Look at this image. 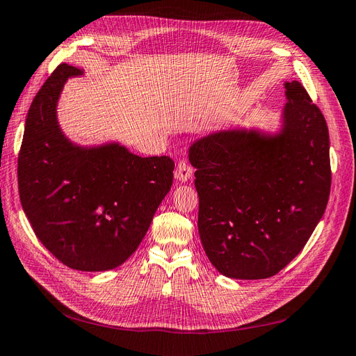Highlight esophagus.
<instances>
[{
	"mask_svg": "<svg viewBox=\"0 0 356 356\" xmlns=\"http://www.w3.org/2000/svg\"><path fill=\"white\" fill-rule=\"evenodd\" d=\"M193 175V166L188 163L186 160H181L178 161L177 169H175V178L181 182H186L191 178Z\"/></svg>",
	"mask_w": 356,
	"mask_h": 356,
	"instance_id": "obj_1",
	"label": "esophagus"
}]
</instances>
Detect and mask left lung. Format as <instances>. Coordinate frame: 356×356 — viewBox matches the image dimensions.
Listing matches in <instances>:
<instances>
[{"label": "left lung", "mask_w": 356, "mask_h": 356, "mask_svg": "<svg viewBox=\"0 0 356 356\" xmlns=\"http://www.w3.org/2000/svg\"><path fill=\"white\" fill-rule=\"evenodd\" d=\"M282 131L215 132L191 145L197 227L217 270L234 279L275 276L303 250L325 212L330 135L300 81L285 83Z\"/></svg>", "instance_id": "1"}]
</instances>
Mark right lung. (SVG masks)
I'll use <instances>...</instances> for the list:
<instances>
[{
    "label": "right lung",
    "mask_w": 356,
    "mask_h": 356,
    "mask_svg": "<svg viewBox=\"0 0 356 356\" xmlns=\"http://www.w3.org/2000/svg\"><path fill=\"white\" fill-rule=\"evenodd\" d=\"M83 71L51 72L28 111L17 157L19 197L40 242L83 272L111 270L131 257L174 181V160L141 157L118 144L83 148L62 134L63 84Z\"/></svg>",
    "instance_id": "right-lung-1"
}]
</instances>
